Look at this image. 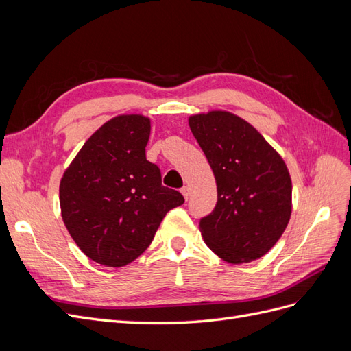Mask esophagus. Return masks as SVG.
Segmentation results:
<instances>
[{
    "label": "esophagus",
    "instance_id": "1",
    "mask_svg": "<svg viewBox=\"0 0 351 351\" xmlns=\"http://www.w3.org/2000/svg\"><path fill=\"white\" fill-rule=\"evenodd\" d=\"M182 195L184 196V199H186V200L189 199V196H190V190H189V187H186V186H184V187L182 189Z\"/></svg>",
    "mask_w": 351,
    "mask_h": 351
}]
</instances>
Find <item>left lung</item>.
<instances>
[{
	"label": "left lung",
	"instance_id": "obj_1",
	"mask_svg": "<svg viewBox=\"0 0 351 351\" xmlns=\"http://www.w3.org/2000/svg\"><path fill=\"white\" fill-rule=\"evenodd\" d=\"M189 125L217 182V205L199 222L205 243L230 263L262 258L291 215L285 162L253 125L231 112L192 115Z\"/></svg>",
	"mask_w": 351,
	"mask_h": 351
}]
</instances>
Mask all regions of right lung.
Segmentation results:
<instances>
[{
    "label": "right lung",
    "instance_id": "obj_1",
    "mask_svg": "<svg viewBox=\"0 0 351 351\" xmlns=\"http://www.w3.org/2000/svg\"><path fill=\"white\" fill-rule=\"evenodd\" d=\"M149 134L146 117H115L89 137L61 178L62 221L80 250L105 267L139 258L167 212L184 204L146 159Z\"/></svg>",
    "mask_w": 351,
    "mask_h": 351
}]
</instances>
